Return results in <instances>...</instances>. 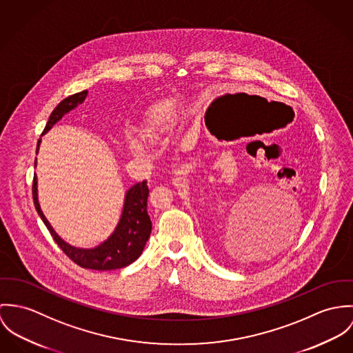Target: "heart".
<instances>
[{"label": "heart", "instance_id": "b5f03b06", "mask_svg": "<svg viewBox=\"0 0 353 353\" xmlns=\"http://www.w3.org/2000/svg\"><path fill=\"white\" fill-rule=\"evenodd\" d=\"M181 117L180 104L176 100H162L152 105L138 125V135L143 139L154 141L172 131ZM130 150L134 154H141L145 146L139 141L130 142Z\"/></svg>", "mask_w": 353, "mask_h": 353}]
</instances>
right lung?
Returning a JSON list of instances; mask_svg holds the SVG:
<instances>
[{"instance_id": "add662e5", "label": "right lung", "mask_w": 353, "mask_h": 353, "mask_svg": "<svg viewBox=\"0 0 353 353\" xmlns=\"http://www.w3.org/2000/svg\"><path fill=\"white\" fill-rule=\"evenodd\" d=\"M88 94V90H82L76 94H72L66 99H63L55 110L51 112L48 121L43 130V134H46L58 120L76 108L81 104ZM40 139L38 141L37 152L39 150ZM37 165V159H35ZM37 174L34 176V184H32V197L35 208L39 214L41 221L44 222L46 228L48 229L50 234L52 235L54 241L58 243V246L62 249V252L77 265L88 270H96V271H111L119 270L130 265L134 263L143 252V248L152 233V221L148 214V197H149V187L148 181H142L131 187L124 199V207L121 212V218L119 221V225L105 242L99 245L93 249H79L74 246H70L66 243L59 235L54 232L46 216L43 215L40 210L39 201H38V188H37Z\"/></svg>"}]
</instances>
